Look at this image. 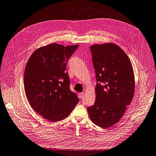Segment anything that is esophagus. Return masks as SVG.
Here are the masks:
<instances>
[{
	"mask_svg": "<svg viewBox=\"0 0 156 156\" xmlns=\"http://www.w3.org/2000/svg\"><path fill=\"white\" fill-rule=\"evenodd\" d=\"M83 97H84V93H79V97L80 98H83Z\"/></svg>",
	"mask_w": 156,
	"mask_h": 156,
	"instance_id": "34e87169",
	"label": "esophagus"
}]
</instances>
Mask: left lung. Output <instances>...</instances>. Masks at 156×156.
Instances as JSON below:
<instances>
[{
	"label": "left lung",
	"mask_w": 156,
	"mask_h": 156,
	"mask_svg": "<svg viewBox=\"0 0 156 156\" xmlns=\"http://www.w3.org/2000/svg\"><path fill=\"white\" fill-rule=\"evenodd\" d=\"M96 73V99L87 110L91 120L108 128L119 122L134 97L133 66L127 55L113 43L90 46Z\"/></svg>",
	"instance_id": "1"
}]
</instances>
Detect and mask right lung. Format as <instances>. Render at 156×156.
<instances>
[{"label":"right lung","mask_w":156,"mask_h":156,"mask_svg":"<svg viewBox=\"0 0 156 156\" xmlns=\"http://www.w3.org/2000/svg\"><path fill=\"white\" fill-rule=\"evenodd\" d=\"M79 45L51 43L32 54L24 72V88L30 106L49 122L66 118L79 102L70 89L67 61Z\"/></svg>","instance_id":"obj_1"}]
</instances>
